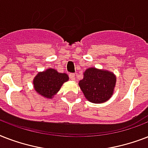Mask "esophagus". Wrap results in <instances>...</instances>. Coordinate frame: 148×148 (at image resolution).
<instances>
[{
	"label": "esophagus",
	"instance_id": "esophagus-1",
	"mask_svg": "<svg viewBox=\"0 0 148 148\" xmlns=\"http://www.w3.org/2000/svg\"><path fill=\"white\" fill-rule=\"evenodd\" d=\"M75 77H76L75 74H73V73H71V74H69L70 79H71V80H72V81H74V80H75Z\"/></svg>",
	"mask_w": 148,
	"mask_h": 148
}]
</instances>
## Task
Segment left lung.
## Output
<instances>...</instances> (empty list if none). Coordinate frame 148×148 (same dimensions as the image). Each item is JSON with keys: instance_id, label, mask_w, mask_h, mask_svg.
<instances>
[{"instance_id": "1", "label": "left lung", "mask_w": 148, "mask_h": 148, "mask_svg": "<svg viewBox=\"0 0 148 148\" xmlns=\"http://www.w3.org/2000/svg\"><path fill=\"white\" fill-rule=\"evenodd\" d=\"M115 83L116 77L113 73L90 67L86 70L79 86L88 101L99 103L111 97Z\"/></svg>"}]
</instances>
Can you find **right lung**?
<instances>
[{
  "mask_svg": "<svg viewBox=\"0 0 148 148\" xmlns=\"http://www.w3.org/2000/svg\"><path fill=\"white\" fill-rule=\"evenodd\" d=\"M66 74L58 73L53 68L40 72L34 79V86L37 92L47 98H52L60 90L64 82L68 81Z\"/></svg>",
  "mask_w": 148,
  "mask_h": 148,
  "instance_id": "right-lung-1",
  "label": "right lung"
}]
</instances>
